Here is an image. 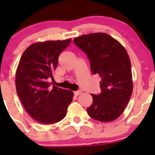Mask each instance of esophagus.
<instances>
[{
    "label": "esophagus",
    "mask_w": 155,
    "mask_h": 155,
    "mask_svg": "<svg viewBox=\"0 0 155 155\" xmlns=\"http://www.w3.org/2000/svg\"><path fill=\"white\" fill-rule=\"evenodd\" d=\"M81 94H82V91H77L74 92V94L76 95V96H79Z\"/></svg>",
    "instance_id": "1"
}]
</instances>
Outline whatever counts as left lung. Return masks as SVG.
<instances>
[{"mask_svg":"<svg viewBox=\"0 0 155 155\" xmlns=\"http://www.w3.org/2000/svg\"><path fill=\"white\" fill-rule=\"evenodd\" d=\"M73 41L87 54L92 73L101 78V93L91 94L93 103L87 109V114L103 122L117 119L125 109L134 87L125 48L105 33L82 35Z\"/></svg>","mask_w":155,"mask_h":155,"instance_id":"8db88e82","label":"left lung"}]
</instances>
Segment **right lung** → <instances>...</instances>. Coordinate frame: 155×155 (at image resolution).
Segmentation results:
<instances>
[{
	"instance_id": "obj_1",
	"label": "right lung",
	"mask_w": 155,
	"mask_h": 155,
	"mask_svg": "<svg viewBox=\"0 0 155 155\" xmlns=\"http://www.w3.org/2000/svg\"><path fill=\"white\" fill-rule=\"evenodd\" d=\"M71 39L37 42L23 52L15 73L17 94L28 113L42 124H54L63 119L73 101L70 90L51 86L58 57Z\"/></svg>"
}]
</instances>
